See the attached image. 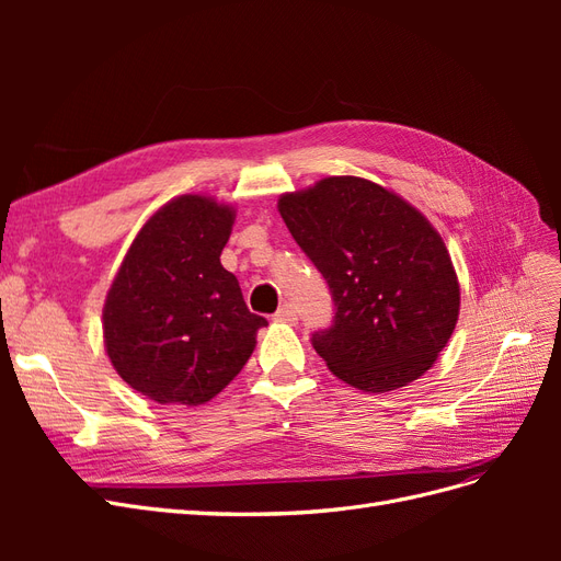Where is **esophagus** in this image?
<instances>
[{"mask_svg":"<svg viewBox=\"0 0 561 561\" xmlns=\"http://www.w3.org/2000/svg\"><path fill=\"white\" fill-rule=\"evenodd\" d=\"M274 318H276L278 322H297V309H295V304L285 301L283 307L276 311Z\"/></svg>","mask_w":561,"mask_h":561,"instance_id":"34e87169","label":"esophagus"}]
</instances>
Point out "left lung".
Listing matches in <instances>:
<instances>
[{
	"label": "left lung",
	"mask_w": 561,
	"mask_h": 561,
	"mask_svg": "<svg viewBox=\"0 0 561 561\" xmlns=\"http://www.w3.org/2000/svg\"><path fill=\"white\" fill-rule=\"evenodd\" d=\"M280 217L325 278L332 325L311 344L332 375L367 393L431 369L458 318L449 252L410 203L363 178H325L285 194Z\"/></svg>",
	"instance_id": "1"
}]
</instances>
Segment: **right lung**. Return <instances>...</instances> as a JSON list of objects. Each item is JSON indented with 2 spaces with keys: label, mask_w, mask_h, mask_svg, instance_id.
<instances>
[{
  "label": "right lung",
  "mask_w": 561,
  "mask_h": 561,
  "mask_svg": "<svg viewBox=\"0 0 561 561\" xmlns=\"http://www.w3.org/2000/svg\"><path fill=\"white\" fill-rule=\"evenodd\" d=\"M233 210L186 194L149 217L107 293L105 348L130 388L159 404H203L248 363L266 318L250 313L219 262Z\"/></svg>",
  "instance_id": "right-lung-1"
}]
</instances>
